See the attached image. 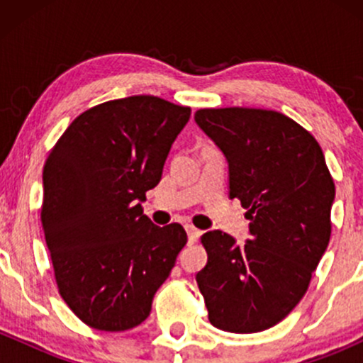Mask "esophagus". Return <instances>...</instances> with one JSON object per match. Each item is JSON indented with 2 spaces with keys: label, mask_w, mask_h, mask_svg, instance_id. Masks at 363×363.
<instances>
[{
  "label": "esophagus",
  "mask_w": 363,
  "mask_h": 363,
  "mask_svg": "<svg viewBox=\"0 0 363 363\" xmlns=\"http://www.w3.org/2000/svg\"><path fill=\"white\" fill-rule=\"evenodd\" d=\"M186 232H187V240H189V244H194L196 240H198V237L201 235V232H199L196 227H193V225H186Z\"/></svg>",
  "instance_id": "1"
}]
</instances>
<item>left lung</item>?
I'll list each match as a JSON object with an SVG mask.
<instances>
[{"mask_svg":"<svg viewBox=\"0 0 363 363\" xmlns=\"http://www.w3.org/2000/svg\"><path fill=\"white\" fill-rule=\"evenodd\" d=\"M198 126L228 162L230 199L245 208L251 239L201 235L208 261L196 274L208 319L230 333L274 326L306 295L331 237L335 181L319 143L277 111L199 109Z\"/></svg>","mask_w":363,"mask_h":363,"instance_id":"8db88e82","label":"left lung"}]
</instances>
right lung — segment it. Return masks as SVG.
<instances>
[{
    "label": "right lung",
    "instance_id": "obj_1",
    "mask_svg": "<svg viewBox=\"0 0 363 363\" xmlns=\"http://www.w3.org/2000/svg\"><path fill=\"white\" fill-rule=\"evenodd\" d=\"M191 107L133 95L82 112L45 160L40 210L54 278L86 326L126 331L143 323L187 242L182 225L157 227L141 201Z\"/></svg>",
    "mask_w": 363,
    "mask_h": 363
}]
</instances>
